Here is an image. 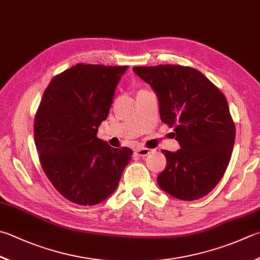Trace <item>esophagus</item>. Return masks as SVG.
I'll return each instance as SVG.
<instances>
[{"label": "esophagus", "mask_w": 260, "mask_h": 260, "mask_svg": "<svg viewBox=\"0 0 260 260\" xmlns=\"http://www.w3.org/2000/svg\"><path fill=\"white\" fill-rule=\"evenodd\" d=\"M149 153H150V149L148 148H137L135 150V155L139 156V157H146Z\"/></svg>", "instance_id": "obj_1"}]
</instances>
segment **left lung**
<instances>
[{
    "instance_id": "obj_1",
    "label": "left lung",
    "mask_w": 260,
    "mask_h": 260,
    "mask_svg": "<svg viewBox=\"0 0 260 260\" xmlns=\"http://www.w3.org/2000/svg\"><path fill=\"white\" fill-rule=\"evenodd\" d=\"M134 72L153 88L160 120L175 126L181 147L161 150L168 164L157 176L159 188L181 200L205 197L224 175L236 139L226 99L202 72L189 67H135Z\"/></svg>"
}]
</instances>
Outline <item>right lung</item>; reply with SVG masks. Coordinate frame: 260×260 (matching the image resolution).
I'll list each match as a JSON object with an SVG mask.
<instances>
[{
  "mask_svg": "<svg viewBox=\"0 0 260 260\" xmlns=\"http://www.w3.org/2000/svg\"><path fill=\"white\" fill-rule=\"evenodd\" d=\"M126 69L80 63L54 77L44 91L34 138L44 172L71 203L104 202L131 160L128 147L113 148L97 138Z\"/></svg>",
  "mask_w": 260,
  "mask_h": 260,
  "instance_id": "right-lung-1",
  "label": "right lung"
}]
</instances>
